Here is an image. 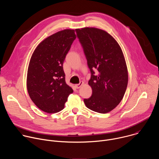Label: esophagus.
Here are the masks:
<instances>
[{
  "label": "esophagus",
  "mask_w": 159,
  "mask_h": 159,
  "mask_svg": "<svg viewBox=\"0 0 159 159\" xmlns=\"http://www.w3.org/2000/svg\"><path fill=\"white\" fill-rule=\"evenodd\" d=\"M84 84V82H80L79 84H75V87L76 89H79V88L81 87V86H82Z\"/></svg>",
  "instance_id": "obj_1"
}]
</instances>
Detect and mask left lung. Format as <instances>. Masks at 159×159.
<instances>
[{
  "label": "left lung",
  "mask_w": 159,
  "mask_h": 159,
  "mask_svg": "<svg viewBox=\"0 0 159 159\" xmlns=\"http://www.w3.org/2000/svg\"><path fill=\"white\" fill-rule=\"evenodd\" d=\"M76 33L91 73L88 84L93 94L84 99V103L95 112H109L120 104L128 85V70L121 48L104 30L84 28L77 29Z\"/></svg>",
  "instance_id": "8db88e82"
}]
</instances>
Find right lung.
Returning <instances> with one entry per match:
<instances>
[{
    "instance_id": "right-lung-1",
    "label": "right lung",
    "mask_w": 159,
    "mask_h": 159,
    "mask_svg": "<svg viewBox=\"0 0 159 159\" xmlns=\"http://www.w3.org/2000/svg\"><path fill=\"white\" fill-rule=\"evenodd\" d=\"M75 38L74 30L58 31L41 41L31 56L27 89L33 102L44 112L61 111L74 91L65 82L63 63Z\"/></svg>"
}]
</instances>
